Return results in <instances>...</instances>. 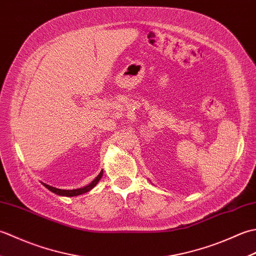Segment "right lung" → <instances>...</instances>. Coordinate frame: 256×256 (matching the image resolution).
<instances>
[{
    "instance_id": "1",
    "label": "right lung",
    "mask_w": 256,
    "mask_h": 256,
    "mask_svg": "<svg viewBox=\"0 0 256 256\" xmlns=\"http://www.w3.org/2000/svg\"><path fill=\"white\" fill-rule=\"evenodd\" d=\"M102 175H103V172H101L99 175H98L89 184H86V186H84L82 188H78V189H72V190H70V189H59V188H56V187L50 186V184H47L45 182H42V184H44V186L48 190H50L52 192L56 194L58 196H64V197H74V196H79V194H82L90 192L92 188H94L96 186V184L99 182Z\"/></svg>"
}]
</instances>
